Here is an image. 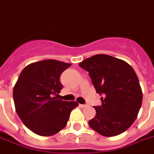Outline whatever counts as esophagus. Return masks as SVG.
Returning a JSON list of instances; mask_svg holds the SVG:
<instances>
[{
    "label": "esophagus",
    "instance_id": "obj_1",
    "mask_svg": "<svg viewBox=\"0 0 154 154\" xmlns=\"http://www.w3.org/2000/svg\"><path fill=\"white\" fill-rule=\"evenodd\" d=\"M86 104H80V107H82V108H84V107H86Z\"/></svg>",
    "mask_w": 154,
    "mask_h": 154
}]
</instances>
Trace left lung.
<instances>
[{"mask_svg":"<svg viewBox=\"0 0 154 154\" xmlns=\"http://www.w3.org/2000/svg\"><path fill=\"white\" fill-rule=\"evenodd\" d=\"M88 71L101 106H94L96 116L90 127L106 137L120 134L137 118L142 103V92L133 68L122 60L97 54L79 63Z\"/></svg>","mask_w":154,"mask_h":154,"instance_id":"obj_1","label":"left lung"}]
</instances>
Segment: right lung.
<instances>
[{"label": "right lung", "mask_w": 154, "mask_h": 154, "mask_svg": "<svg viewBox=\"0 0 154 154\" xmlns=\"http://www.w3.org/2000/svg\"><path fill=\"white\" fill-rule=\"evenodd\" d=\"M71 64L57 60H44L27 66L13 88L16 111L32 132L51 136L67 124L76 101H64L54 97L62 85L60 76Z\"/></svg>", "instance_id": "right-lung-1"}]
</instances>
